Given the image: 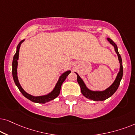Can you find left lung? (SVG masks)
<instances>
[{
  "label": "left lung",
  "instance_id": "left-lung-1",
  "mask_svg": "<svg viewBox=\"0 0 135 135\" xmlns=\"http://www.w3.org/2000/svg\"><path fill=\"white\" fill-rule=\"evenodd\" d=\"M107 40L110 44H112L114 46L115 51L117 53L118 56V60H119L120 63V70L118 71L117 76L115 80L114 81V83L109 86L108 88L104 91H92L88 89L87 86H86L85 83L83 81V80L80 78L78 74L77 73V81H78L79 85L80 86L81 91L83 95L86 98L89 99L93 100L94 101H101V100H104L110 96H112L113 94L115 93L117 89H118V86L120 85V81H121L122 76H123V65H122V60L120 56V54L118 53L117 46L115 43L113 41L112 39L110 38H107Z\"/></svg>",
  "mask_w": 135,
  "mask_h": 135
}]
</instances>
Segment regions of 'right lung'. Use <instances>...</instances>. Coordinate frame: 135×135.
Returning <instances> with one entry per match:
<instances>
[{"mask_svg": "<svg viewBox=\"0 0 135 135\" xmlns=\"http://www.w3.org/2000/svg\"><path fill=\"white\" fill-rule=\"evenodd\" d=\"M25 41V39L21 41L19 43L17 47V52H16L15 54L14 55L13 59V62H12V75H13V78L14 80V82L16 84V86H17L18 88L19 89V90L20 92L22 93V94L24 96L25 98L28 99L29 100H31L32 102H36V103L39 104H44L46 102H49L50 100H52L54 99L55 98H56L57 96H59L60 92V89H61V86L63 83V82L65 80L66 78V76L69 75V73L71 72L70 70H68L62 73L60 76L59 78L58 81L57 82L56 84H55L54 88L53 89V90L51 91V93H49V94L44 95V96H34L32 95L28 94L25 91L24 89L22 88L20 84L18 79L17 76V66H18V57H19V51L20 48V46L23 41Z\"/></svg>", "mask_w": 135, "mask_h": 135, "instance_id": "right-lung-1", "label": "right lung"}]
</instances>
